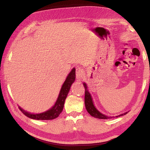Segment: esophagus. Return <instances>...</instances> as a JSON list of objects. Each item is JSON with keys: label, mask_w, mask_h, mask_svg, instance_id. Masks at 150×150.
<instances>
[{"label": "esophagus", "mask_w": 150, "mask_h": 150, "mask_svg": "<svg viewBox=\"0 0 150 150\" xmlns=\"http://www.w3.org/2000/svg\"><path fill=\"white\" fill-rule=\"evenodd\" d=\"M76 78L78 79H82L83 76L84 75V70L83 68L78 67L76 70Z\"/></svg>", "instance_id": "esophagus-1"}]
</instances>
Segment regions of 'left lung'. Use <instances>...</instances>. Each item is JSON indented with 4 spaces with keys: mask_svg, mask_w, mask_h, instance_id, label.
Segmentation results:
<instances>
[{
    "mask_svg": "<svg viewBox=\"0 0 150 150\" xmlns=\"http://www.w3.org/2000/svg\"><path fill=\"white\" fill-rule=\"evenodd\" d=\"M84 87L85 88V96H84V103H85V106H86V109L87 111L89 113V114L91 115L92 116L96 117V118H99V119H110L112 118V117L111 116H108L104 115L102 113H101L99 112L97 109L95 108V106H94V104L93 102V99H92V97L91 96V94L89 93V92L88 91V86L86 85V84L85 83H83ZM126 114H127V112L123 113V114H121L120 115L116 116V117H119L122 115H125Z\"/></svg>",
    "mask_w": 150,
    "mask_h": 150,
    "instance_id": "left-lung-1",
    "label": "left lung"
}]
</instances>
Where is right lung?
I'll list each match as a JSON object with an SVG mask.
<instances>
[{
    "label": "right lung",
    "instance_id": "1",
    "mask_svg": "<svg viewBox=\"0 0 150 150\" xmlns=\"http://www.w3.org/2000/svg\"><path fill=\"white\" fill-rule=\"evenodd\" d=\"M75 79L76 69L73 68L70 72V73L68 74L64 84H62L59 94L58 98L55 104L48 111L42 113H39V114H32V113L27 112L24 110H22L21 108L19 107L20 110L24 115L31 119L37 120H50L56 118L62 111L66 98L70 90L71 86L74 82Z\"/></svg>",
    "mask_w": 150,
    "mask_h": 150
}]
</instances>
